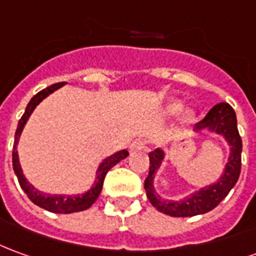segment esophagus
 Wrapping results in <instances>:
<instances>
[{
  "instance_id": "1",
  "label": "esophagus",
  "mask_w": 256,
  "mask_h": 256,
  "mask_svg": "<svg viewBox=\"0 0 256 256\" xmlns=\"http://www.w3.org/2000/svg\"><path fill=\"white\" fill-rule=\"evenodd\" d=\"M146 141L142 140H134L132 144H130V151L132 152H136V151H140V150H144L146 148Z\"/></svg>"
}]
</instances>
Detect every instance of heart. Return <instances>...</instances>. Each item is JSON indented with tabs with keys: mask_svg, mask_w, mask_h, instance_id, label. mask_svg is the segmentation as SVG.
Returning <instances> with one entry per match:
<instances>
[{
	"mask_svg": "<svg viewBox=\"0 0 256 256\" xmlns=\"http://www.w3.org/2000/svg\"><path fill=\"white\" fill-rule=\"evenodd\" d=\"M182 108H183V104L180 102V101H173V102H170L166 106V114L170 116L178 115V112L182 110Z\"/></svg>",
	"mask_w": 256,
	"mask_h": 256,
	"instance_id": "1",
	"label": "heart"
}]
</instances>
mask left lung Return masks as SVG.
<instances>
[{"label": "left lung", "instance_id": "1", "mask_svg": "<svg viewBox=\"0 0 256 256\" xmlns=\"http://www.w3.org/2000/svg\"><path fill=\"white\" fill-rule=\"evenodd\" d=\"M194 130L196 132L209 130V132L223 136L230 146V156L223 170V174L216 183L206 186L178 201H169L159 196L154 188L155 173L162 165L165 152L160 148H156L155 151L150 152V172L144 182L146 196L150 202L152 204L159 212L174 216V218L202 215L212 210L228 196L240 178L242 142H241L240 133L237 128V118H236V112L233 108L226 102L218 104L209 110L201 122L196 123Z\"/></svg>", "mask_w": 256, "mask_h": 256}]
</instances>
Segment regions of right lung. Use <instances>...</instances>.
Returning <instances> with one entry per match:
<instances>
[{
  "label": "right lung",
  "instance_id": "1",
  "mask_svg": "<svg viewBox=\"0 0 256 256\" xmlns=\"http://www.w3.org/2000/svg\"><path fill=\"white\" fill-rule=\"evenodd\" d=\"M64 84H66L65 82L55 83V84L50 86V87L44 88V90H41L40 92H37L34 97L30 100V102L26 106L24 114H23L20 120L18 123V128H16L15 133V142H14V151H12V166H14V170H15L16 178L19 180V184H20L22 190L26 192V196L30 198L32 202L36 204L40 208L47 209L50 212H54V214H73V212H80V210H86V209L90 208L91 205L96 202L98 196L101 194L105 174L108 173L110 168H114L116 164H119L122 159H124L128 155L126 150H122V151H118L114 155H110L108 158L104 159L102 162H101V165L98 166L97 176H96L92 187L88 191H86L84 194H78V196H58V194H54L52 196V194L41 192V191L34 188L32 184L28 183L26 178L23 176L22 168H20V164H19V155H18V151H16V146L19 142V137H20L23 128H24V124L28 122L30 115L33 114L36 106L44 98L48 97L55 90L60 88Z\"/></svg>",
  "mask_w": 256,
  "mask_h": 256
}]
</instances>
